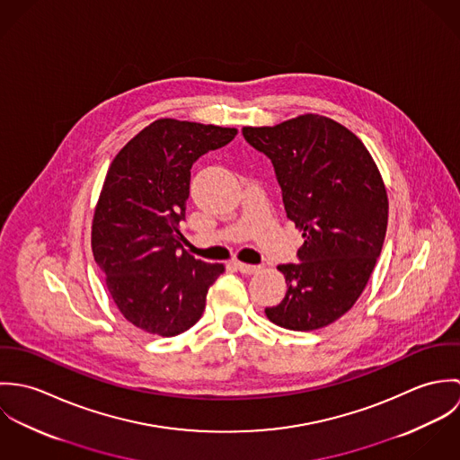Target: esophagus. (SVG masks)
<instances>
[{"mask_svg":"<svg viewBox=\"0 0 460 460\" xmlns=\"http://www.w3.org/2000/svg\"><path fill=\"white\" fill-rule=\"evenodd\" d=\"M235 267L243 272V274H255L261 270V265H252V263L235 262Z\"/></svg>","mask_w":460,"mask_h":460,"instance_id":"obj_1","label":"esophagus"}]
</instances>
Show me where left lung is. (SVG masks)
Listing matches in <instances>:
<instances>
[{
    "label": "left lung",
    "mask_w": 460,
    "mask_h": 460,
    "mask_svg": "<svg viewBox=\"0 0 460 460\" xmlns=\"http://www.w3.org/2000/svg\"><path fill=\"white\" fill-rule=\"evenodd\" d=\"M243 134L272 161L287 216L305 237L301 262L278 265L287 294L265 315L292 331L326 328L354 306L381 255L388 226L381 172L354 132L323 115Z\"/></svg>",
    "instance_id": "1"
}]
</instances>
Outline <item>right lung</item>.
I'll use <instances>...</instances> for the list:
<instances>
[{
	"label": "right lung",
	"instance_id": "right-lung-1",
	"mask_svg": "<svg viewBox=\"0 0 460 460\" xmlns=\"http://www.w3.org/2000/svg\"><path fill=\"white\" fill-rule=\"evenodd\" d=\"M235 128L159 119L129 139L106 173L92 221V252L106 288L132 326L177 336L199 321L223 263L182 248L191 166L230 143Z\"/></svg>",
	"mask_w": 460,
	"mask_h": 460
}]
</instances>
